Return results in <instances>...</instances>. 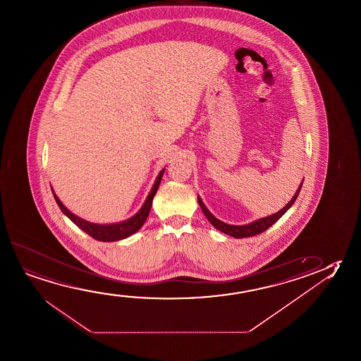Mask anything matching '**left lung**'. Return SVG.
Here are the masks:
<instances>
[{
	"mask_svg": "<svg viewBox=\"0 0 361 361\" xmlns=\"http://www.w3.org/2000/svg\"><path fill=\"white\" fill-rule=\"evenodd\" d=\"M301 186H302V183H300L299 189L296 191V194L294 195V197L291 199V201L283 209L278 211L276 214H272L270 216L262 217L260 220H256V221L244 225V226H235V225H228V224L220 221L219 219H216V217L211 214L210 211L206 209V206L204 205V202L201 201L200 197L197 200H199V204H200L201 210L204 211L205 216L214 225V228H216L221 233H228V235L233 236V238H236V239H243V238H250V236H255V235L264 233L265 230H267L271 225L278 221L279 219L283 216V214L294 204L298 195H299L300 190H301Z\"/></svg>",
	"mask_w": 361,
	"mask_h": 361,
	"instance_id": "8db88e82",
	"label": "left lung"
}]
</instances>
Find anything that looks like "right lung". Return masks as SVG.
Segmentation results:
<instances>
[{"label":"right lung","instance_id":"right-lung-1","mask_svg":"<svg viewBox=\"0 0 361 361\" xmlns=\"http://www.w3.org/2000/svg\"><path fill=\"white\" fill-rule=\"evenodd\" d=\"M165 172V169L159 173V176L156 178L155 185L150 191V194L147 196V199L145 201L144 206L141 207V210L135 215V216L128 219L126 221L120 222V224H112V225H97V224H92V222L85 221L82 219L73 215L71 211L67 210L65 206L62 205L60 199L56 196L54 190V196H55L56 202L57 205L60 206L62 212L66 215L71 221L78 225V228L83 230L85 233L90 235L91 238H94V240H99V241H117V240L125 239L131 236L133 233L139 231L141 226L144 225V222L146 221V219L149 216V212H150L151 205H152V200H154V196H155L156 191L160 186L161 178L162 175Z\"/></svg>","mask_w":361,"mask_h":361}]
</instances>
